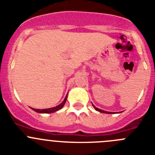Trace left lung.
I'll list each match as a JSON object with an SVG mask.
<instances>
[{"mask_svg":"<svg viewBox=\"0 0 155 155\" xmlns=\"http://www.w3.org/2000/svg\"><path fill=\"white\" fill-rule=\"evenodd\" d=\"M93 105V107L94 108V109H95V110L96 111H98V112H100V113H108V114H111V113H112V112H107V111H104V110H102V109H98V108H96L95 107V106H94V105Z\"/></svg>","mask_w":155,"mask_h":155,"instance_id":"left-lung-1","label":"left lung"}]
</instances>
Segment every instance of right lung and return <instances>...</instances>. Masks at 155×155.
Instances as JSON below:
<instances>
[{
	"mask_svg": "<svg viewBox=\"0 0 155 155\" xmlns=\"http://www.w3.org/2000/svg\"><path fill=\"white\" fill-rule=\"evenodd\" d=\"M67 98H68V94L66 95L65 98L62 102V103H61L60 105H58L56 107H53V108H50V109H33V108H31V109L34 111H35L36 113H54V112H57L58 111L59 109H61V108L64 107V104H65L66 101H67Z\"/></svg>",
	"mask_w": 155,
	"mask_h": 155,
	"instance_id": "1",
	"label": "right lung"
}]
</instances>
